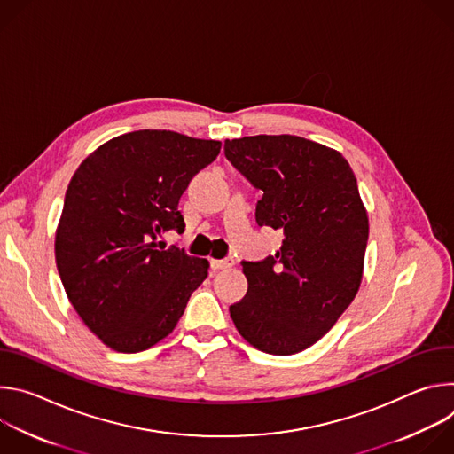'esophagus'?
<instances>
[{
    "mask_svg": "<svg viewBox=\"0 0 454 454\" xmlns=\"http://www.w3.org/2000/svg\"><path fill=\"white\" fill-rule=\"evenodd\" d=\"M212 270L217 271V270H228V268H233L235 266V261L233 258H223V261H212Z\"/></svg>",
    "mask_w": 454,
    "mask_h": 454,
    "instance_id": "34e87169",
    "label": "esophagus"
}]
</instances>
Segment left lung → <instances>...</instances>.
<instances>
[{
    "instance_id": "obj_1",
    "label": "left lung",
    "mask_w": 454,
    "mask_h": 454,
    "mask_svg": "<svg viewBox=\"0 0 454 454\" xmlns=\"http://www.w3.org/2000/svg\"><path fill=\"white\" fill-rule=\"evenodd\" d=\"M224 154L262 192L258 226L284 231L273 256L242 261L247 293L230 316L254 348L301 352L334 327L361 286L368 215L357 179L338 151L291 135L226 140Z\"/></svg>"
}]
</instances>
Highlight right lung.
Returning a JSON list of instances; mask_svg holds the SVG:
<instances>
[{
    "label": "right lung",
    "mask_w": 454,
    "mask_h": 454,
    "mask_svg": "<svg viewBox=\"0 0 454 454\" xmlns=\"http://www.w3.org/2000/svg\"><path fill=\"white\" fill-rule=\"evenodd\" d=\"M219 151L215 140L144 129L106 142L75 170L55 262L74 309L109 348L135 354L167 338L208 277L207 258L156 239L184 230L179 198Z\"/></svg>",
    "instance_id": "1"
}]
</instances>
